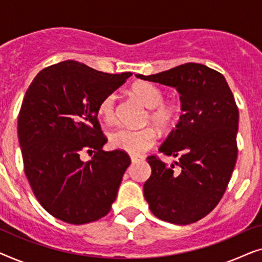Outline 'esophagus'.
<instances>
[{
	"mask_svg": "<svg viewBox=\"0 0 262 262\" xmlns=\"http://www.w3.org/2000/svg\"><path fill=\"white\" fill-rule=\"evenodd\" d=\"M143 157H139V156H136V155H131V162L132 163H137L139 161H142Z\"/></svg>",
	"mask_w": 262,
	"mask_h": 262,
	"instance_id": "obj_1",
	"label": "esophagus"
}]
</instances>
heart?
Instances as JSON below:
<instances>
[{
  "instance_id": "b5f03b06",
  "label": "heart",
  "mask_w": 262,
  "mask_h": 262,
  "mask_svg": "<svg viewBox=\"0 0 262 262\" xmlns=\"http://www.w3.org/2000/svg\"><path fill=\"white\" fill-rule=\"evenodd\" d=\"M132 94L143 105L151 108L148 119L162 130H168L177 119L179 108L173 102L163 101V91L150 82H138L132 85ZM116 94L111 93L103 96L98 105V114L107 124L113 123L117 117ZM110 145L114 149L123 150L131 155H141L156 143L157 134L152 127H143L139 130L130 127H119L108 136Z\"/></svg>"
}]
</instances>
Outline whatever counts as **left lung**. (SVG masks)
<instances>
[{
  "instance_id": "1",
  "label": "left lung",
  "mask_w": 262,
  "mask_h": 262,
  "mask_svg": "<svg viewBox=\"0 0 262 262\" xmlns=\"http://www.w3.org/2000/svg\"><path fill=\"white\" fill-rule=\"evenodd\" d=\"M136 76L177 88L184 111L159 149L179 157V170L156 155L146 157L151 175L144 184V198L160 220L194 223L220 203L237 160L238 108L234 95L223 75L204 64L186 63Z\"/></svg>"
}]
</instances>
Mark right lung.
Listing matches in <instances>:
<instances>
[{"instance_id": "right-lung-1", "label": "right lung", "mask_w": 262, "mask_h": 262, "mask_svg": "<svg viewBox=\"0 0 262 262\" xmlns=\"http://www.w3.org/2000/svg\"><path fill=\"white\" fill-rule=\"evenodd\" d=\"M131 75L64 60L28 87L17 120L24 169L35 198L57 220L85 224L111 211L131 160L123 150H102L98 105ZM84 151L95 154L88 163L79 157Z\"/></svg>"}]
</instances>
